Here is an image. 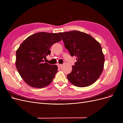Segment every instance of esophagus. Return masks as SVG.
I'll list each match as a JSON object with an SVG mask.
<instances>
[{
	"instance_id": "obj_1",
	"label": "esophagus",
	"mask_w": 123,
	"mask_h": 123,
	"mask_svg": "<svg viewBox=\"0 0 123 123\" xmlns=\"http://www.w3.org/2000/svg\"><path fill=\"white\" fill-rule=\"evenodd\" d=\"M57 65L58 66V67H61L62 66V64H58Z\"/></svg>"
}]
</instances>
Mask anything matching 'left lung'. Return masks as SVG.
I'll return each instance as SVG.
<instances>
[{"label": "left lung", "mask_w": 123, "mask_h": 123, "mask_svg": "<svg viewBox=\"0 0 123 123\" xmlns=\"http://www.w3.org/2000/svg\"><path fill=\"white\" fill-rule=\"evenodd\" d=\"M70 54L77 62L67 75L70 82L79 87L93 84L101 75L105 57L100 43L90 35L79 31L59 33Z\"/></svg>", "instance_id": "left-lung-1"}]
</instances>
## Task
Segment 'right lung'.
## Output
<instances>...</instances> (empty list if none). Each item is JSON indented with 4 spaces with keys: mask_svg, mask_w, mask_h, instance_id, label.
<instances>
[{
    "mask_svg": "<svg viewBox=\"0 0 123 123\" xmlns=\"http://www.w3.org/2000/svg\"><path fill=\"white\" fill-rule=\"evenodd\" d=\"M62 40L57 33L38 32L26 38L16 51L15 65L23 80L30 86L42 88L52 81L57 66L44 62L50 47Z\"/></svg>",
    "mask_w": 123,
    "mask_h": 123,
    "instance_id": "1",
    "label": "right lung"
}]
</instances>
